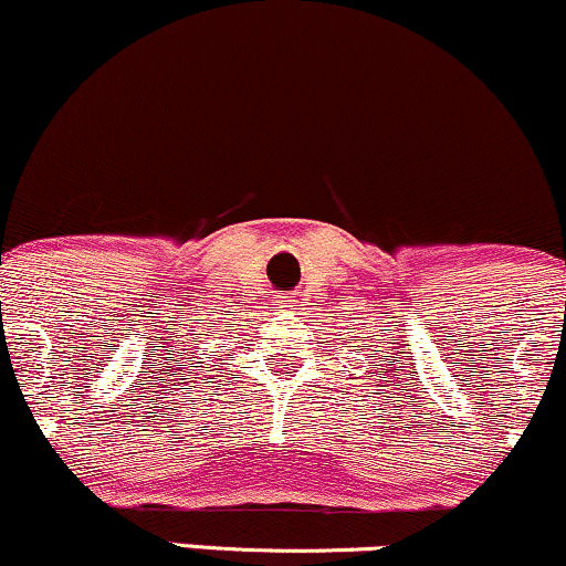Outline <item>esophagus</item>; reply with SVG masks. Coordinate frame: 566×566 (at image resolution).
<instances>
[{
	"label": "esophagus",
	"instance_id": "esophagus-1",
	"mask_svg": "<svg viewBox=\"0 0 566 566\" xmlns=\"http://www.w3.org/2000/svg\"><path fill=\"white\" fill-rule=\"evenodd\" d=\"M277 307H281V310H296L298 304H296V298H291V296H281V298H277Z\"/></svg>",
	"mask_w": 566,
	"mask_h": 566
}]
</instances>
